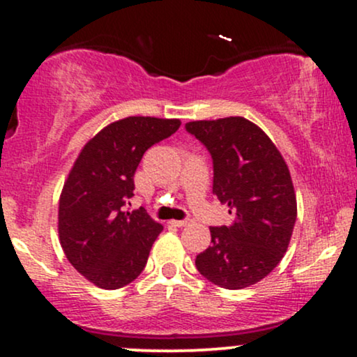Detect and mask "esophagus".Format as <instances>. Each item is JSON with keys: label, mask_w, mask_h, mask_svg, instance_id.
Returning <instances> with one entry per match:
<instances>
[{"label": "esophagus", "mask_w": 357, "mask_h": 357, "mask_svg": "<svg viewBox=\"0 0 357 357\" xmlns=\"http://www.w3.org/2000/svg\"><path fill=\"white\" fill-rule=\"evenodd\" d=\"M169 223L174 225V227H178V228H183V227H188L191 221L190 220H173V221H169Z\"/></svg>", "instance_id": "esophagus-1"}]
</instances>
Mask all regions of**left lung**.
I'll use <instances>...</instances> for the list:
<instances>
[{"label": "left lung", "instance_id": "left-lung-1", "mask_svg": "<svg viewBox=\"0 0 357 357\" xmlns=\"http://www.w3.org/2000/svg\"><path fill=\"white\" fill-rule=\"evenodd\" d=\"M210 151L213 195L228 204L235 221L211 227V247L196 257V268L223 289H245L280 264L292 238L297 199L280 151L245 117L186 124Z\"/></svg>", "mask_w": 357, "mask_h": 357}]
</instances>
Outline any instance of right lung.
<instances>
[{
  "instance_id": "obj_1",
  "label": "right lung",
  "mask_w": 357,
  "mask_h": 357,
  "mask_svg": "<svg viewBox=\"0 0 357 357\" xmlns=\"http://www.w3.org/2000/svg\"><path fill=\"white\" fill-rule=\"evenodd\" d=\"M179 126V119H121L90 139L73 162L59 202V236L73 268L93 285L121 289L144 270L162 225L144 208L124 206L142 155Z\"/></svg>"
}]
</instances>
